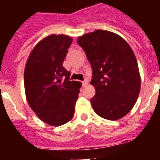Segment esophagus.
I'll list each match as a JSON object with an SVG mask.
<instances>
[{
    "label": "esophagus",
    "mask_w": 160,
    "mask_h": 160,
    "mask_svg": "<svg viewBox=\"0 0 160 160\" xmlns=\"http://www.w3.org/2000/svg\"><path fill=\"white\" fill-rule=\"evenodd\" d=\"M87 84H88V80H87V79H85L84 81H82V86H83V87L87 86Z\"/></svg>",
    "instance_id": "esophagus-1"
}]
</instances>
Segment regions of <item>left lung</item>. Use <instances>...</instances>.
Returning <instances> with one entry per match:
<instances>
[{
    "mask_svg": "<svg viewBox=\"0 0 160 160\" xmlns=\"http://www.w3.org/2000/svg\"><path fill=\"white\" fill-rule=\"evenodd\" d=\"M78 43L92 68L90 99L94 112L108 120L131 111L139 94L141 79L136 58L128 43L116 33L98 29L79 37Z\"/></svg>",
    "mask_w": 160,
    "mask_h": 160,
    "instance_id": "obj_1",
    "label": "left lung"
}]
</instances>
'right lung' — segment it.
Masks as SVG:
<instances>
[{"mask_svg": "<svg viewBox=\"0 0 160 160\" xmlns=\"http://www.w3.org/2000/svg\"><path fill=\"white\" fill-rule=\"evenodd\" d=\"M73 39L52 34L32 49L24 73L25 95L38 117L49 125L66 123L73 118L82 83L70 81L63 62Z\"/></svg>", "mask_w": 160, "mask_h": 160, "instance_id": "obj_1", "label": "right lung"}]
</instances>
